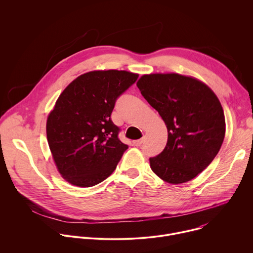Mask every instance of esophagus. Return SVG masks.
Returning a JSON list of instances; mask_svg holds the SVG:
<instances>
[{
	"label": "esophagus",
	"instance_id": "34e87169",
	"mask_svg": "<svg viewBox=\"0 0 253 253\" xmlns=\"http://www.w3.org/2000/svg\"><path fill=\"white\" fill-rule=\"evenodd\" d=\"M144 141V137H142V138H140V139H136V140H133L132 141V143H133V145H135V146H139V145H141L142 144V142Z\"/></svg>",
	"mask_w": 253,
	"mask_h": 253
}]
</instances>
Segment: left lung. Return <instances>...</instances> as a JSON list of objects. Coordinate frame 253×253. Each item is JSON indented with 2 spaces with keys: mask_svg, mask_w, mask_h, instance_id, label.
<instances>
[{
  "mask_svg": "<svg viewBox=\"0 0 253 253\" xmlns=\"http://www.w3.org/2000/svg\"><path fill=\"white\" fill-rule=\"evenodd\" d=\"M168 128L162 153L149 159L163 180H191L214 160L225 134L224 113L215 93L203 82L178 74L143 75L136 83Z\"/></svg>",
  "mask_w": 253,
  "mask_h": 253,
  "instance_id": "obj_1",
  "label": "left lung"
}]
</instances>
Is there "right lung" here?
<instances>
[{"instance_id":"obj_1","label":"right lung","mask_w":253,"mask_h":253,"mask_svg":"<svg viewBox=\"0 0 253 253\" xmlns=\"http://www.w3.org/2000/svg\"><path fill=\"white\" fill-rule=\"evenodd\" d=\"M137 78L126 71L88 72L57 99L46 120V138L60 173L71 184L93 186L116 169L128 146L120 140L111 115Z\"/></svg>"}]
</instances>
